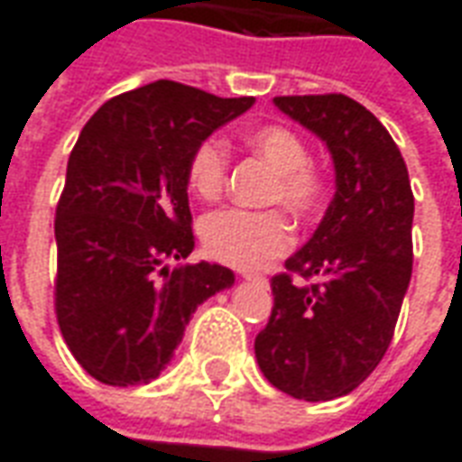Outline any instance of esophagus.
Listing matches in <instances>:
<instances>
[{
  "label": "esophagus",
  "instance_id": "1",
  "mask_svg": "<svg viewBox=\"0 0 462 462\" xmlns=\"http://www.w3.org/2000/svg\"><path fill=\"white\" fill-rule=\"evenodd\" d=\"M242 277L247 282H254V284H262V287L267 284V277H264V274H257V272H242Z\"/></svg>",
  "mask_w": 462,
  "mask_h": 462
}]
</instances>
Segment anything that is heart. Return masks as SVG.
<instances>
[{"label":"heart","mask_w":462,"mask_h":462,"mask_svg":"<svg viewBox=\"0 0 462 462\" xmlns=\"http://www.w3.org/2000/svg\"><path fill=\"white\" fill-rule=\"evenodd\" d=\"M245 145L274 171L267 202H282L297 220H310L327 200V180L310 162L300 133L280 123L252 128ZM230 172V151L222 138H205L188 161V185L202 200L220 198ZM205 250L215 260L252 270L290 250L294 232L282 210H217L200 225Z\"/></svg>","instance_id":"1"}]
</instances>
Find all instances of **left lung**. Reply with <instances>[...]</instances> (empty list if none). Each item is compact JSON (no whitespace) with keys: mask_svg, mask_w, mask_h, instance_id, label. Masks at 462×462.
Returning <instances> with one entry per match:
<instances>
[{"mask_svg":"<svg viewBox=\"0 0 462 462\" xmlns=\"http://www.w3.org/2000/svg\"><path fill=\"white\" fill-rule=\"evenodd\" d=\"M274 106L327 143L334 200L311 240L272 277L254 356L272 386L301 401L351 393L393 339L413 270V192L376 116L344 94L277 96ZM317 279L297 285L293 274Z\"/></svg>","mask_w":462,"mask_h":462,"instance_id":"8db88e82","label":"left lung"}]
</instances>
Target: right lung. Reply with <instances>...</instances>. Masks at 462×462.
Returning a JSON list of instances; mask_svg holds the SVG:
<instances>
[{
    "label": "right lung",
    "mask_w": 462,
    "mask_h": 462,
    "mask_svg": "<svg viewBox=\"0 0 462 462\" xmlns=\"http://www.w3.org/2000/svg\"><path fill=\"white\" fill-rule=\"evenodd\" d=\"M252 96L155 81L106 101L76 141L56 208L54 304L81 366L108 386L161 376L198 304L235 284L195 247L188 161Z\"/></svg>",
    "instance_id": "1"
}]
</instances>
